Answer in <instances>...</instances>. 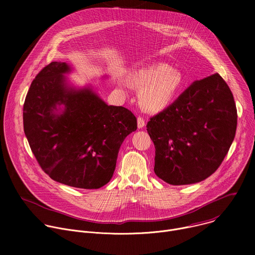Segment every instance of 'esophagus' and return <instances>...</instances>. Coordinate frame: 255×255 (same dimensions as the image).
<instances>
[{
  "label": "esophagus",
  "instance_id": "34e87169",
  "mask_svg": "<svg viewBox=\"0 0 255 255\" xmlns=\"http://www.w3.org/2000/svg\"><path fill=\"white\" fill-rule=\"evenodd\" d=\"M144 126H145V121H144V119L141 118V117H138V118H137V127H138L139 129H142Z\"/></svg>",
  "mask_w": 255,
  "mask_h": 255
}]
</instances>
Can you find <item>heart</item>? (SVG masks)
<instances>
[{
	"instance_id": "b5f03b06",
	"label": "heart",
	"mask_w": 255,
	"mask_h": 255,
	"mask_svg": "<svg viewBox=\"0 0 255 255\" xmlns=\"http://www.w3.org/2000/svg\"><path fill=\"white\" fill-rule=\"evenodd\" d=\"M128 82L140 89L138 102L143 110L158 113L166 109L184 86L181 72L166 63H155L132 71Z\"/></svg>"
}]
</instances>
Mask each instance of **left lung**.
<instances>
[{"mask_svg": "<svg viewBox=\"0 0 255 255\" xmlns=\"http://www.w3.org/2000/svg\"><path fill=\"white\" fill-rule=\"evenodd\" d=\"M146 127L155 174L172 186L200 183L220 166L234 140L233 95L219 74L195 81Z\"/></svg>", "mask_w": 255, "mask_h": 255, "instance_id": "1", "label": "left lung"}]
</instances>
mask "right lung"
<instances>
[{
	"label": "right lung",
	"instance_id": "add662e5",
	"mask_svg": "<svg viewBox=\"0 0 255 255\" xmlns=\"http://www.w3.org/2000/svg\"><path fill=\"white\" fill-rule=\"evenodd\" d=\"M72 71L70 64L53 61L35 78L24 103V132L53 180L100 189L112 178L121 144L136 131L137 120L128 109L108 105L92 85L71 84L66 76Z\"/></svg>",
	"mask_w": 255,
	"mask_h": 255
}]
</instances>
